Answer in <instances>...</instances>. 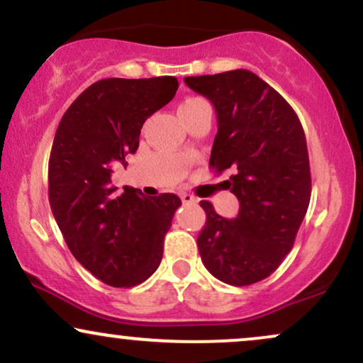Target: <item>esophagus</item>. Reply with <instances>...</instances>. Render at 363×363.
Masks as SVG:
<instances>
[{
	"label": "esophagus",
	"mask_w": 363,
	"mask_h": 363,
	"mask_svg": "<svg viewBox=\"0 0 363 363\" xmlns=\"http://www.w3.org/2000/svg\"><path fill=\"white\" fill-rule=\"evenodd\" d=\"M181 199H182V203H186V205H194V203H198V198L189 193H182Z\"/></svg>",
	"instance_id": "esophagus-1"
}]
</instances>
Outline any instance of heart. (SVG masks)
Instances as JSON below:
<instances>
[{"instance_id":"heart-1","label":"heart","mask_w":363,"mask_h":363,"mask_svg":"<svg viewBox=\"0 0 363 363\" xmlns=\"http://www.w3.org/2000/svg\"><path fill=\"white\" fill-rule=\"evenodd\" d=\"M199 104H208V102H206V101H203V99H198V97L187 99V101H184V102L181 104V107H179V112H181V111H187V109H191V107L199 106Z\"/></svg>"}]
</instances>
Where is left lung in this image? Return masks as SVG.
Instances as JSON below:
<instances>
[{
    "mask_svg": "<svg viewBox=\"0 0 363 363\" xmlns=\"http://www.w3.org/2000/svg\"><path fill=\"white\" fill-rule=\"evenodd\" d=\"M218 119L210 167L234 169L228 187L239 199L227 220L210 201L198 237L203 264L220 281L245 286L268 278L291 251L311 201L306 135L295 111L273 86L247 69L186 77Z\"/></svg>",
    "mask_w": 363,
    "mask_h": 363,
    "instance_id": "8db88e82",
    "label": "left lung"
}]
</instances>
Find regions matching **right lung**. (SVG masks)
<instances>
[{"mask_svg":"<svg viewBox=\"0 0 363 363\" xmlns=\"http://www.w3.org/2000/svg\"><path fill=\"white\" fill-rule=\"evenodd\" d=\"M177 78L95 82L62 116L49 157V205L69 251L95 278L118 289L155 273L179 196L145 198L111 184L140 145L141 126L176 95Z\"/></svg>","mask_w":363,"mask_h":363,"instance_id":"right-lung-1","label":"right lung"}]
</instances>
